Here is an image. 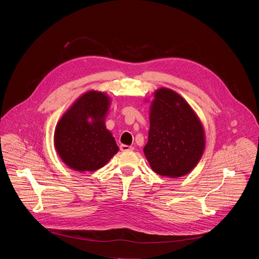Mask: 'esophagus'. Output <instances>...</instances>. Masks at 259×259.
<instances>
[{
  "instance_id": "1",
  "label": "esophagus",
  "mask_w": 259,
  "mask_h": 259,
  "mask_svg": "<svg viewBox=\"0 0 259 259\" xmlns=\"http://www.w3.org/2000/svg\"><path fill=\"white\" fill-rule=\"evenodd\" d=\"M120 150L122 152H126V151H133L134 147L133 146H129V145H126V144H121L120 145Z\"/></svg>"
}]
</instances>
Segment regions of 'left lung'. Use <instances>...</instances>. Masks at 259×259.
<instances>
[{
	"label": "left lung",
	"instance_id": "8db88e82",
	"mask_svg": "<svg viewBox=\"0 0 259 259\" xmlns=\"http://www.w3.org/2000/svg\"><path fill=\"white\" fill-rule=\"evenodd\" d=\"M204 149V129L190 104L173 90L158 89L143 149L152 169L162 176H183L196 167Z\"/></svg>",
	"mask_w": 259,
	"mask_h": 259
}]
</instances>
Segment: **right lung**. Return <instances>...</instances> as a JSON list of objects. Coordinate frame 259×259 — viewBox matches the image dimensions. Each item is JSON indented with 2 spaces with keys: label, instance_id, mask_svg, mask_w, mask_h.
<instances>
[{
  "label": "right lung",
  "instance_id": "obj_1",
  "mask_svg": "<svg viewBox=\"0 0 259 259\" xmlns=\"http://www.w3.org/2000/svg\"><path fill=\"white\" fill-rule=\"evenodd\" d=\"M109 98L98 91L83 94L58 122L54 142L61 160L80 172L103 167L119 151L104 124Z\"/></svg>",
  "mask_w": 259,
  "mask_h": 259
}]
</instances>
